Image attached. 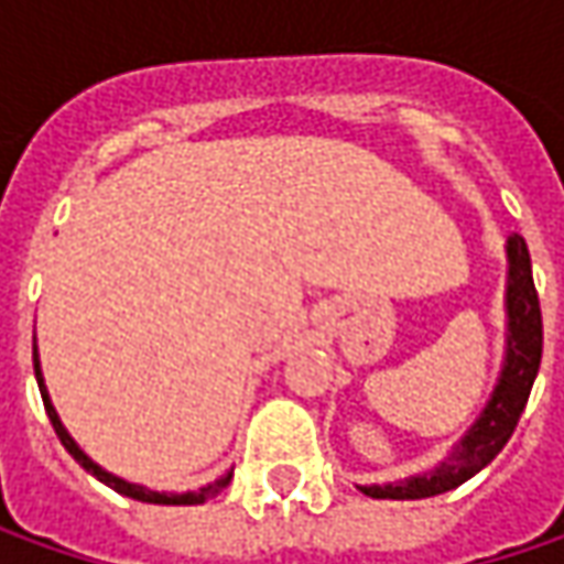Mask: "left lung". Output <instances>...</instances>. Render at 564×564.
I'll return each mask as SVG.
<instances>
[{
	"label": "left lung",
	"mask_w": 564,
	"mask_h": 564,
	"mask_svg": "<svg viewBox=\"0 0 564 564\" xmlns=\"http://www.w3.org/2000/svg\"><path fill=\"white\" fill-rule=\"evenodd\" d=\"M508 356H505L502 379L486 404L477 426L467 432V438L454 448V454L435 467L432 474L410 477L404 482L391 486H359L372 499H429L442 496L454 486L467 482L479 474L496 454L502 452L505 442L518 426L524 413L530 388L540 369L543 356V315H540V296L533 286V271H530V252H527L524 236L508 239Z\"/></svg>",
	"instance_id": "obj_1"
}]
</instances>
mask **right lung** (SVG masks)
Here are the masks:
<instances>
[{
  "label": "right lung",
  "mask_w": 564,
  "mask_h": 564,
  "mask_svg": "<svg viewBox=\"0 0 564 564\" xmlns=\"http://www.w3.org/2000/svg\"><path fill=\"white\" fill-rule=\"evenodd\" d=\"M34 376H37V384H40V394H43V406H46V416H50V423H53V429H56V435H59V442L65 445V452L72 454L85 470H90L94 477L100 479V482H107L110 489H116V492H122V496H129V499H138V502H148V505H202L208 502V499H214V496H220V489L230 482V474L224 479H217V482H210V486H205V489H198V492H185V496H166V492H151V489H144V486H132V482H126V479L112 477V474H107V470H100L90 457H87L75 442H72V435L65 432V426L59 423V416H56V410H53V404H50V394H46V388H43V379H40V362H37V350H34Z\"/></svg>",
  "instance_id": "right-lung-1"
}]
</instances>
